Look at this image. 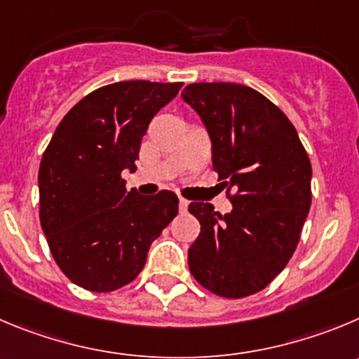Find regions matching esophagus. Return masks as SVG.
I'll return each mask as SVG.
<instances>
[{
    "label": "esophagus",
    "mask_w": 359,
    "mask_h": 359,
    "mask_svg": "<svg viewBox=\"0 0 359 359\" xmlns=\"http://www.w3.org/2000/svg\"><path fill=\"white\" fill-rule=\"evenodd\" d=\"M187 205H189V202H187L186 198H179V209H180V212H186Z\"/></svg>",
    "instance_id": "1"
}]
</instances>
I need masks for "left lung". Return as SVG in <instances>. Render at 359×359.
I'll use <instances>...</instances> for the list:
<instances>
[{
	"mask_svg": "<svg viewBox=\"0 0 359 359\" xmlns=\"http://www.w3.org/2000/svg\"><path fill=\"white\" fill-rule=\"evenodd\" d=\"M182 99L198 113L212 143V166L236 187L225 216L191 202L200 236L187 264L200 285L223 297H246L283 271L311 205V164L285 113L250 86L193 83Z\"/></svg>",
	"mask_w": 359,
	"mask_h": 359,
	"instance_id": "obj_1",
	"label": "left lung"
}]
</instances>
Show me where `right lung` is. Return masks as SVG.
Instances as JSON below:
<instances>
[{"label":"right lung","instance_id":"obj_1","mask_svg":"<svg viewBox=\"0 0 359 359\" xmlns=\"http://www.w3.org/2000/svg\"><path fill=\"white\" fill-rule=\"evenodd\" d=\"M182 83L120 81L79 100L60 122L39 170L40 225L76 285L109 292L138 276L149 248L179 212L173 191H127L150 120Z\"/></svg>","mask_w":359,"mask_h":359}]
</instances>
